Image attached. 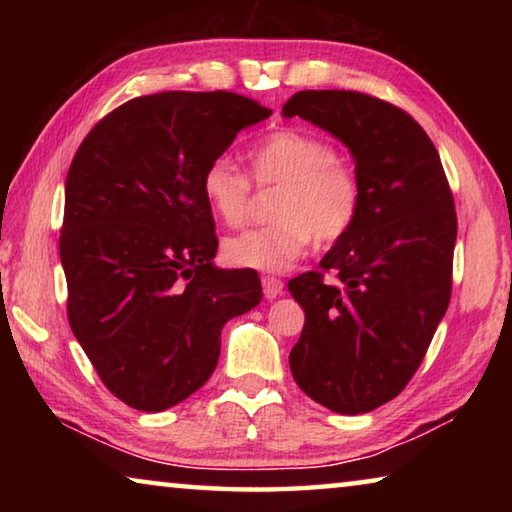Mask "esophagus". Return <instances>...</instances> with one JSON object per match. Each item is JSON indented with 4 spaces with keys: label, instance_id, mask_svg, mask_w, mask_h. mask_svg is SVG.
I'll return each mask as SVG.
<instances>
[{
    "label": "esophagus",
    "instance_id": "obj_1",
    "mask_svg": "<svg viewBox=\"0 0 512 512\" xmlns=\"http://www.w3.org/2000/svg\"><path fill=\"white\" fill-rule=\"evenodd\" d=\"M262 287H264V296H266L268 300H273V298H277V296H282L284 282L280 280V277L264 275V277H262Z\"/></svg>",
    "mask_w": 512,
    "mask_h": 512
}]
</instances>
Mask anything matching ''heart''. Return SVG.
<instances>
[{
	"label": "heart",
	"instance_id": "1",
	"mask_svg": "<svg viewBox=\"0 0 512 512\" xmlns=\"http://www.w3.org/2000/svg\"><path fill=\"white\" fill-rule=\"evenodd\" d=\"M259 187H280L275 223L230 237L223 255L230 264L284 271L314 244H334L352 230L361 210V183L348 162L323 137L296 128L266 135L248 153ZM205 203L225 225L246 223L253 210L248 178L228 160H212L201 178Z\"/></svg>",
	"mask_w": 512,
	"mask_h": 512
}]
</instances>
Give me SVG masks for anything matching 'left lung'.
Returning a JSON list of instances; mask_svg holds the SVG:
<instances>
[{
	"mask_svg": "<svg viewBox=\"0 0 512 512\" xmlns=\"http://www.w3.org/2000/svg\"><path fill=\"white\" fill-rule=\"evenodd\" d=\"M282 117H302L341 140L361 183L352 230L320 259V271L289 282L305 309L289 366L325 409L368 413L404 391L452 298V189L429 135L393 103L302 90ZM327 270L340 282L325 283Z\"/></svg>",
	"mask_w": 512,
	"mask_h": 512,
	"instance_id": "left-lung-1",
	"label": "left lung"
}]
</instances>
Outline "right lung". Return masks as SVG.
Wrapping results in <instances>:
<instances>
[{
    "instance_id": "add662e5",
    "label": "right lung",
    "mask_w": 512,
    "mask_h": 512,
    "mask_svg": "<svg viewBox=\"0 0 512 512\" xmlns=\"http://www.w3.org/2000/svg\"><path fill=\"white\" fill-rule=\"evenodd\" d=\"M271 110L235 92H158L103 117L69 164L60 262L69 327L108 391L137 411L187 400L221 329L262 302L253 268L214 266L201 178Z\"/></svg>"
}]
</instances>
